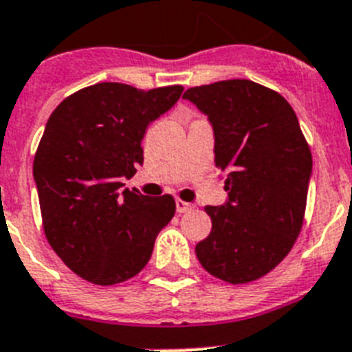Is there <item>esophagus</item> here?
I'll return each mask as SVG.
<instances>
[{
  "label": "esophagus",
  "instance_id": "1",
  "mask_svg": "<svg viewBox=\"0 0 352 352\" xmlns=\"http://www.w3.org/2000/svg\"><path fill=\"white\" fill-rule=\"evenodd\" d=\"M175 206H177V213H188V211L193 210V204H190V202H184L182 199H177Z\"/></svg>",
  "mask_w": 352,
  "mask_h": 352
}]
</instances>
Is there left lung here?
I'll return each instance as SVG.
<instances>
[{"label":"left lung","mask_w":352,"mask_h":352,"mask_svg":"<svg viewBox=\"0 0 352 352\" xmlns=\"http://www.w3.org/2000/svg\"><path fill=\"white\" fill-rule=\"evenodd\" d=\"M186 99L210 117L215 166L226 171L224 206H206L211 233L199 262L228 284H250L287 256L302 231L313 170L295 110L250 79L188 88Z\"/></svg>","instance_id":"1"}]
</instances>
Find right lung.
Instances as JSON below:
<instances>
[{"label": "right lung", "instance_id": "right-lung-1", "mask_svg": "<svg viewBox=\"0 0 352 352\" xmlns=\"http://www.w3.org/2000/svg\"><path fill=\"white\" fill-rule=\"evenodd\" d=\"M181 94V85L139 90L97 82L63 99L48 119L34 157L43 231L87 282L113 285L141 273L175 215L173 197L121 190V179L144 161L148 124Z\"/></svg>", "mask_w": 352, "mask_h": 352}]
</instances>
